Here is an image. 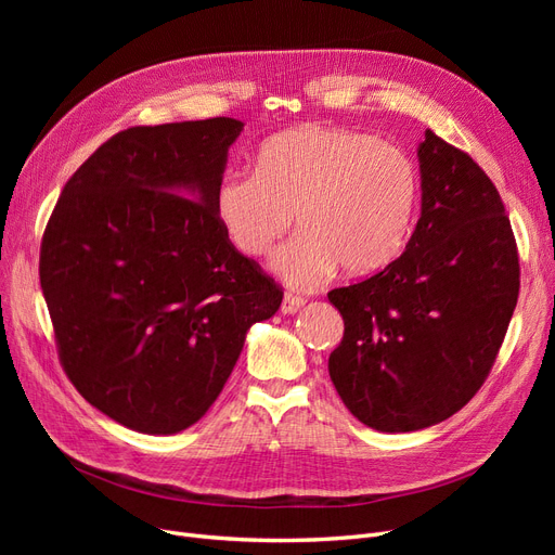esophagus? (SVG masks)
<instances>
[{"label": "esophagus", "mask_w": 555, "mask_h": 555, "mask_svg": "<svg viewBox=\"0 0 555 555\" xmlns=\"http://www.w3.org/2000/svg\"><path fill=\"white\" fill-rule=\"evenodd\" d=\"M306 306V299L304 297H297V295H285L283 297V304H281V312L283 314H295V312H299L301 308Z\"/></svg>", "instance_id": "1"}]
</instances>
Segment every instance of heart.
<instances>
[{"label":"heart","instance_id":"1","mask_svg":"<svg viewBox=\"0 0 555 555\" xmlns=\"http://www.w3.org/2000/svg\"><path fill=\"white\" fill-rule=\"evenodd\" d=\"M418 175L398 145L346 128H297L258 149L254 172L227 170L214 209L233 247L262 256L293 227L272 268L312 287L337 266L364 276L393 262L410 238Z\"/></svg>","mask_w":555,"mask_h":555}]
</instances>
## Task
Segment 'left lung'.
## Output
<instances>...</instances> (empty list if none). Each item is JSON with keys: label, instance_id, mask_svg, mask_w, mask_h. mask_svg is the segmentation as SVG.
<instances>
[{"label": "left lung", "instance_id": "obj_1", "mask_svg": "<svg viewBox=\"0 0 555 555\" xmlns=\"http://www.w3.org/2000/svg\"><path fill=\"white\" fill-rule=\"evenodd\" d=\"M418 162L423 207L402 256L328 293L344 319L331 380L377 431H416L468 404L519 295L511 220L481 166L431 130Z\"/></svg>", "mask_w": 555, "mask_h": 555}]
</instances>
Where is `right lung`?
Instances as JSON below:
<instances>
[{"instance_id":"1","label":"right lung","mask_w":555,"mask_h":555,"mask_svg":"<svg viewBox=\"0 0 555 555\" xmlns=\"http://www.w3.org/2000/svg\"><path fill=\"white\" fill-rule=\"evenodd\" d=\"M243 124L134 126L65 184L40 247L57 358L99 412L178 434L220 396L251 324L283 289L231 245L214 209Z\"/></svg>"}]
</instances>
